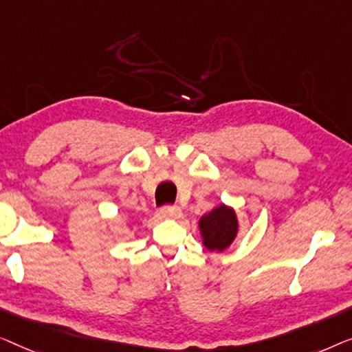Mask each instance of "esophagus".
<instances>
[{"label":"esophagus","mask_w":352,"mask_h":352,"mask_svg":"<svg viewBox=\"0 0 352 352\" xmlns=\"http://www.w3.org/2000/svg\"><path fill=\"white\" fill-rule=\"evenodd\" d=\"M161 215L164 219H178L182 215V210L178 206H164L161 209Z\"/></svg>","instance_id":"1"}]
</instances>
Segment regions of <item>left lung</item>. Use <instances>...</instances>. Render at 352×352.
Wrapping results in <instances>:
<instances>
[{"mask_svg":"<svg viewBox=\"0 0 352 352\" xmlns=\"http://www.w3.org/2000/svg\"><path fill=\"white\" fill-rule=\"evenodd\" d=\"M204 245L209 250H225L237 234V220L232 209L220 206L199 221Z\"/></svg>","mask_w":352,"mask_h":352,"instance_id":"obj_1","label":"left lung"}]
</instances>
